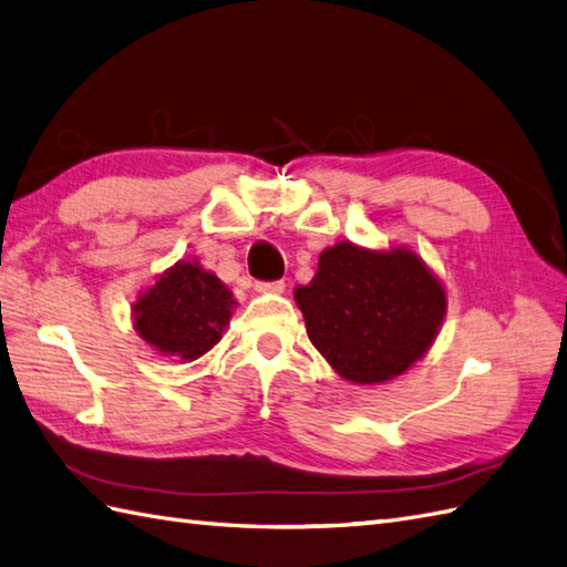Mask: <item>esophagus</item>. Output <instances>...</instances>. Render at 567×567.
<instances>
[{
	"label": "esophagus",
	"instance_id": "1",
	"mask_svg": "<svg viewBox=\"0 0 567 567\" xmlns=\"http://www.w3.org/2000/svg\"><path fill=\"white\" fill-rule=\"evenodd\" d=\"M256 292H260V295H282L285 292V282L282 280L256 282Z\"/></svg>",
	"mask_w": 567,
	"mask_h": 567
}]
</instances>
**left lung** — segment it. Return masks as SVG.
Returning a JSON list of instances; mask_svg holds the SVG:
<instances>
[{"instance_id": "8db88e82", "label": "left lung", "mask_w": 567, "mask_h": 567, "mask_svg": "<svg viewBox=\"0 0 567 567\" xmlns=\"http://www.w3.org/2000/svg\"><path fill=\"white\" fill-rule=\"evenodd\" d=\"M309 340L344 381L398 379L439 338L445 287L410 246L367 249L338 241L318 256L309 285L295 289Z\"/></svg>"}]
</instances>
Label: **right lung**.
I'll use <instances>...</instances> for the list:
<instances>
[{
  "instance_id": "obj_1",
  "label": "right lung",
  "mask_w": 567,
  "mask_h": 567,
  "mask_svg": "<svg viewBox=\"0 0 567 567\" xmlns=\"http://www.w3.org/2000/svg\"><path fill=\"white\" fill-rule=\"evenodd\" d=\"M237 299L198 258H182L155 275L132 303L138 338L159 357L196 361L223 340Z\"/></svg>"
}]
</instances>
